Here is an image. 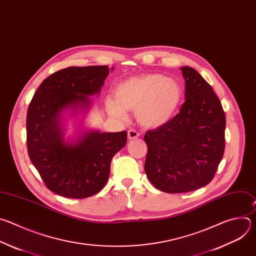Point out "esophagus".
Instances as JSON below:
<instances>
[{
    "instance_id": "1",
    "label": "esophagus",
    "mask_w": 256,
    "mask_h": 256,
    "mask_svg": "<svg viewBox=\"0 0 256 256\" xmlns=\"http://www.w3.org/2000/svg\"><path fill=\"white\" fill-rule=\"evenodd\" d=\"M140 136V134L136 131V130H133V129H130L128 131V139L129 140H134V139H137L138 137Z\"/></svg>"
}]
</instances>
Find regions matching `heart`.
<instances>
[{"mask_svg": "<svg viewBox=\"0 0 256 256\" xmlns=\"http://www.w3.org/2000/svg\"><path fill=\"white\" fill-rule=\"evenodd\" d=\"M113 96L105 100L107 111L119 120H126L127 110L135 111L139 124L147 128L160 127L176 115L182 100L178 82L158 74H143L121 82Z\"/></svg>", "mask_w": 256, "mask_h": 256, "instance_id": "heart-1", "label": "heart"}]
</instances>
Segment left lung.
Instances as JSON below:
<instances>
[{"mask_svg":"<svg viewBox=\"0 0 256 256\" xmlns=\"http://www.w3.org/2000/svg\"><path fill=\"white\" fill-rule=\"evenodd\" d=\"M186 102L166 124L147 131L144 170L150 182L170 194L207 186L225 149L226 117L212 86L190 66L180 68Z\"/></svg>","mask_w":256,"mask_h":256,"instance_id":"obj_1","label":"left lung"}]
</instances>
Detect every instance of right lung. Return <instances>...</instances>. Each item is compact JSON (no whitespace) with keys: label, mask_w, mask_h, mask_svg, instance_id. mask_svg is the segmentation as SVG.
Listing matches in <instances>:
<instances>
[{"label":"right lung","mask_w":256,"mask_h":256,"mask_svg":"<svg viewBox=\"0 0 256 256\" xmlns=\"http://www.w3.org/2000/svg\"><path fill=\"white\" fill-rule=\"evenodd\" d=\"M108 66H70L37 88L27 112V149L45 186L60 196L84 198L98 194L109 178L113 156L127 142V132L78 129L66 138V121L92 107L110 72ZM69 113V117L65 115Z\"/></svg>","instance_id":"right-lung-1"}]
</instances>
